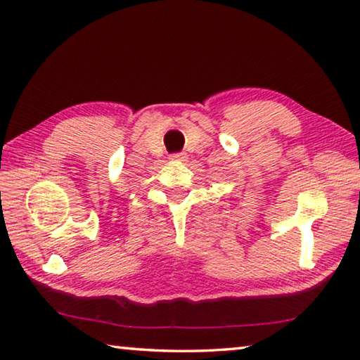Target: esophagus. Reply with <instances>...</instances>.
<instances>
[{
  "label": "esophagus",
  "mask_w": 360,
  "mask_h": 360,
  "mask_svg": "<svg viewBox=\"0 0 360 360\" xmlns=\"http://www.w3.org/2000/svg\"><path fill=\"white\" fill-rule=\"evenodd\" d=\"M170 159H172V161H185L186 155H184V153H175V155L170 156Z\"/></svg>",
  "instance_id": "obj_1"
}]
</instances>
